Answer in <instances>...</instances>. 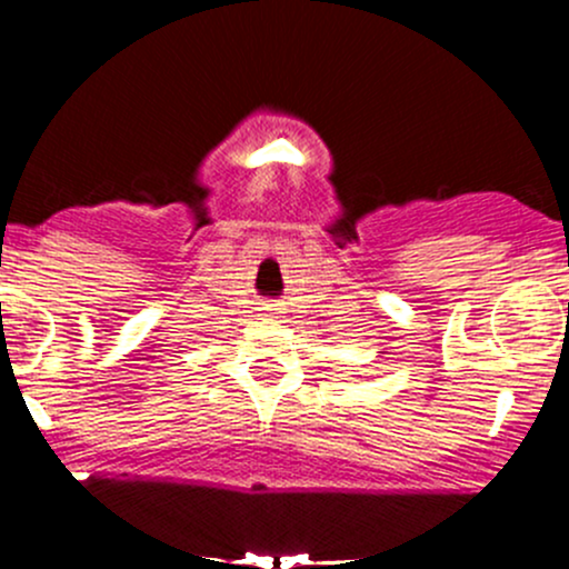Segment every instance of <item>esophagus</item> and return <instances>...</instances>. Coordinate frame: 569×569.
<instances>
[{
	"label": "esophagus",
	"instance_id": "1",
	"mask_svg": "<svg viewBox=\"0 0 569 569\" xmlns=\"http://www.w3.org/2000/svg\"><path fill=\"white\" fill-rule=\"evenodd\" d=\"M267 310H278V307H267Z\"/></svg>",
	"mask_w": 569,
	"mask_h": 569
}]
</instances>
